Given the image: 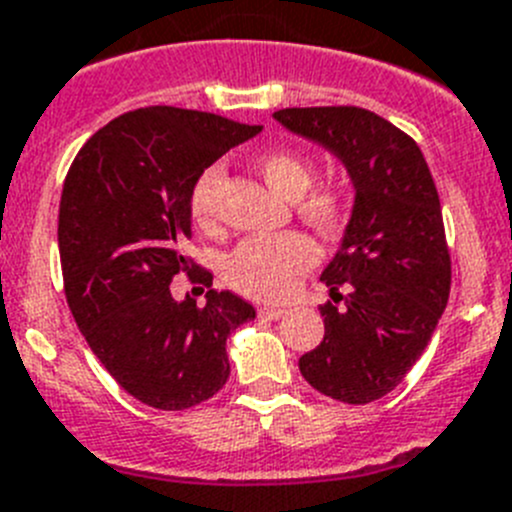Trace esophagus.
Wrapping results in <instances>:
<instances>
[{"mask_svg": "<svg viewBox=\"0 0 512 512\" xmlns=\"http://www.w3.org/2000/svg\"><path fill=\"white\" fill-rule=\"evenodd\" d=\"M259 314L261 317H269V320H279V317H284V314H287V309L274 307V304H264V307H259Z\"/></svg>", "mask_w": 512, "mask_h": 512, "instance_id": "obj_1", "label": "esophagus"}]
</instances>
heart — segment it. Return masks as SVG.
<instances>
[{"instance_id":"1","label":"heart","mask_w":512,"mask_h":512,"mask_svg":"<svg viewBox=\"0 0 512 512\" xmlns=\"http://www.w3.org/2000/svg\"><path fill=\"white\" fill-rule=\"evenodd\" d=\"M259 172L266 185L284 200L299 201V215L312 228L325 236H337L350 218L348 192L337 185L320 187V190L304 192L312 187L314 170L312 162L294 152H269L259 159ZM223 175L220 167H208L195 180L190 192V210L195 223L203 228H213L218 215V187ZM317 261V248L312 241L299 233L279 238H251L243 241L233 251L228 261V279L243 294L259 299H284L297 289V281L304 271Z\"/></svg>"}]
</instances>
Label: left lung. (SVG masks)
Wrapping results in <instances>:
<instances>
[{
    "instance_id": "1",
    "label": "left lung",
    "mask_w": 512,
    "mask_h": 512,
    "mask_svg": "<svg viewBox=\"0 0 512 512\" xmlns=\"http://www.w3.org/2000/svg\"><path fill=\"white\" fill-rule=\"evenodd\" d=\"M274 119L330 152L355 195L320 276L342 307H320L325 337L299 370L335 401H378L421 358L449 299L452 266L429 164L414 139L373 111L317 106L281 109Z\"/></svg>"
}]
</instances>
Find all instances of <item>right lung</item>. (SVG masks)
Here are the masks:
<instances>
[{
  "instance_id": "1",
  "label": "right lung",
  "mask_w": 512,
  "mask_h": 512,
  "mask_svg": "<svg viewBox=\"0 0 512 512\" xmlns=\"http://www.w3.org/2000/svg\"><path fill=\"white\" fill-rule=\"evenodd\" d=\"M261 126L205 111L149 106L98 129L70 164L58 246L75 325L126 393L152 409L208 401L231 375L225 340L256 317L233 292L175 299L172 276L190 271V192L228 149ZM192 279L213 284L208 271Z\"/></svg>"
}]
</instances>
